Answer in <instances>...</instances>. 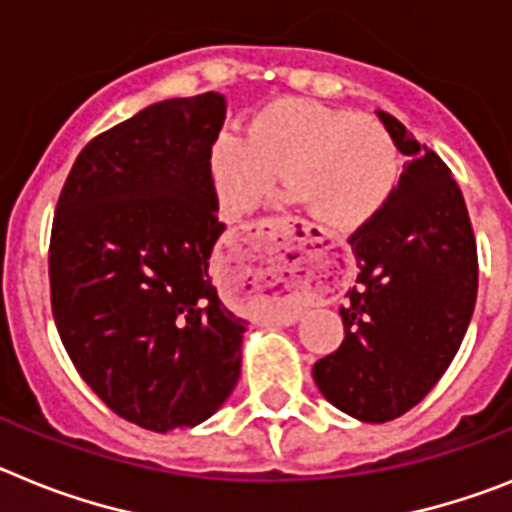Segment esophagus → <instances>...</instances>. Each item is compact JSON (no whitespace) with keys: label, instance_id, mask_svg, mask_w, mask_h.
Masks as SVG:
<instances>
[{"label":"esophagus","instance_id":"1","mask_svg":"<svg viewBox=\"0 0 512 512\" xmlns=\"http://www.w3.org/2000/svg\"><path fill=\"white\" fill-rule=\"evenodd\" d=\"M257 231H260V234H278V224H275V221H262L260 226H257ZM265 239H270V242H273V237H265ZM262 255H257V260H260V268L262 265H265V273H273L275 268H278V260H281V257H278V250H275L273 244H268V247H262Z\"/></svg>","mask_w":512,"mask_h":512}]
</instances>
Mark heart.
Masks as SVG:
<instances>
[{"label": "heart", "mask_w": 512, "mask_h": 512, "mask_svg": "<svg viewBox=\"0 0 512 512\" xmlns=\"http://www.w3.org/2000/svg\"><path fill=\"white\" fill-rule=\"evenodd\" d=\"M213 188L226 211H255L286 180L324 229L358 231L397 190L399 149L379 121L322 102L281 97L250 115L244 139L219 133L208 151Z\"/></svg>", "instance_id": "obj_1"}]
</instances>
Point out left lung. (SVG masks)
I'll use <instances>...</instances> for the list:
<instances>
[{"instance_id": "8db88e82", "label": "left lung", "mask_w": 512, "mask_h": 512, "mask_svg": "<svg viewBox=\"0 0 512 512\" xmlns=\"http://www.w3.org/2000/svg\"><path fill=\"white\" fill-rule=\"evenodd\" d=\"M376 115L410 162L384 211L348 239L358 286L340 306L345 340L311 371L324 399L361 422L394 420L438 384L471 322L479 275L451 170L394 115Z\"/></svg>"}]
</instances>
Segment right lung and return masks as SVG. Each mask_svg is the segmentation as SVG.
Returning a JSON list of instances; mask_svg holds the SVG:
<instances>
[{
    "label": "right lung",
    "instance_id": "right-lung-1",
    "mask_svg": "<svg viewBox=\"0 0 512 512\" xmlns=\"http://www.w3.org/2000/svg\"><path fill=\"white\" fill-rule=\"evenodd\" d=\"M219 92L172 97L79 151L51 231L61 342L115 415L154 433L195 428L229 399L247 319L213 286L226 226L208 170Z\"/></svg>",
    "mask_w": 512,
    "mask_h": 512
}]
</instances>
